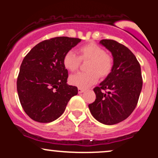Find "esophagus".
Returning <instances> with one entry per match:
<instances>
[{"mask_svg":"<svg viewBox=\"0 0 158 158\" xmlns=\"http://www.w3.org/2000/svg\"><path fill=\"white\" fill-rule=\"evenodd\" d=\"M84 91H85V90L82 89V88H78V92H79V94L83 93Z\"/></svg>","mask_w":158,"mask_h":158,"instance_id":"1","label":"esophagus"}]
</instances>
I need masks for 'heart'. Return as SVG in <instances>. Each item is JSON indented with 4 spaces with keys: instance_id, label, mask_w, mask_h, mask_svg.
<instances>
[{
    "instance_id": "obj_1",
    "label": "heart",
    "mask_w": 158,
    "mask_h": 158,
    "mask_svg": "<svg viewBox=\"0 0 158 158\" xmlns=\"http://www.w3.org/2000/svg\"><path fill=\"white\" fill-rule=\"evenodd\" d=\"M79 52L80 56L73 50H68L63 58L65 68L72 72L79 68L81 59L90 60L88 65L89 71L79 72L70 76L69 81L72 85L79 88H88L97 82L99 75L106 77L111 70V58L99 45L94 43L84 45L79 48Z\"/></svg>"
}]
</instances>
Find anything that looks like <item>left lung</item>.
<instances>
[{
    "mask_svg": "<svg viewBox=\"0 0 158 158\" xmlns=\"http://www.w3.org/2000/svg\"><path fill=\"white\" fill-rule=\"evenodd\" d=\"M99 44L111 52L113 66L110 73L94 89L96 99L88 108L97 121L110 126L128 118L135 110L143 79L140 65L129 49L114 40L102 39Z\"/></svg>",
    "mask_w": 158,
    "mask_h": 158,
    "instance_id": "8db88e82",
    "label": "left lung"
}]
</instances>
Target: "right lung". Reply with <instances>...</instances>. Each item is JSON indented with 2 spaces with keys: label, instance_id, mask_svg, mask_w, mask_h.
I'll list each match as a JSON object with an SVG mask.
<instances>
[{
  "label": "right lung",
  "instance_id": "1",
  "mask_svg": "<svg viewBox=\"0 0 158 158\" xmlns=\"http://www.w3.org/2000/svg\"><path fill=\"white\" fill-rule=\"evenodd\" d=\"M81 41L69 37H56L36 44L20 67L17 90L23 109L32 119L50 123L64 113L67 105L77 95V87L67 83L68 72L63 58Z\"/></svg>",
  "mask_w": 158,
  "mask_h": 158
}]
</instances>
